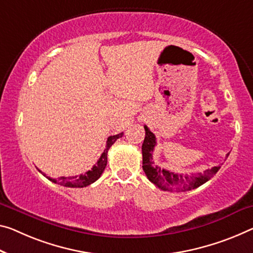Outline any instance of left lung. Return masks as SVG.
Segmentation results:
<instances>
[{
	"label": "left lung",
	"mask_w": 253,
	"mask_h": 253,
	"mask_svg": "<svg viewBox=\"0 0 253 253\" xmlns=\"http://www.w3.org/2000/svg\"><path fill=\"white\" fill-rule=\"evenodd\" d=\"M145 140L142 143V169L143 172L150 182L156 184L159 189L164 191H189L203 185L206 182L218 172L220 166L211 167V169H206L204 173L197 174H177L169 170L161 169L155 165L153 161V151L156 146V137L147 126H145ZM226 155V157H228Z\"/></svg>",
	"instance_id": "obj_1"
}]
</instances>
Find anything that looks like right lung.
I'll list each match as a JSON object with an SVG mask.
<instances>
[{
    "instance_id": "obj_1",
    "label": "right lung",
    "mask_w": 253,
    "mask_h": 253,
    "mask_svg": "<svg viewBox=\"0 0 253 253\" xmlns=\"http://www.w3.org/2000/svg\"><path fill=\"white\" fill-rule=\"evenodd\" d=\"M123 135V132L119 134H115V135H111V137L107 138V141H106V148L103 151L102 156L99 157L98 161H97L96 164L92 166V169L90 170H88L84 174H80L79 176H69V177H65V176H62L59 178H52L46 175L45 173H42V170L40 172L42 174V175L46 176L48 178L49 181H52L53 183H57L60 185H63V186H68V188H84V186H87L89 184L94 183L95 181L98 180L102 175L105 167H106L107 164V151L108 149L111 148V146L113 145V143L118 140L119 138H121Z\"/></svg>"
}]
</instances>
